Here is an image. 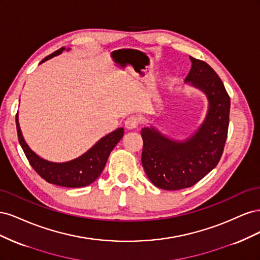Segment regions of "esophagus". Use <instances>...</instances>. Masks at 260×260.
<instances>
[{
	"mask_svg": "<svg viewBox=\"0 0 260 260\" xmlns=\"http://www.w3.org/2000/svg\"><path fill=\"white\" fill-rule=\"evenodd\" d=\"M139 123H140V119H139V117H137V116H131V117L127 118V119H125V121H124L125 128L130 129V130L138 128Z\"/></svg>",
	"mask_w": 260,
	"mask_h": 260,
	"instance_id": "1",
	"label": "esophagus"
}]
</instances>
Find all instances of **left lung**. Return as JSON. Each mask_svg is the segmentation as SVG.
<instances>
[{"label":"left lung","mask_w":260,"mask_h":260,"mask_svg":"<svg viewBox=\"0 0 260 260\" xmlns=\"http://www.w3.org/2000/svg\"><path fill=\"white\" fill-rule=\"evenodd\" d=\"M192 68L185 78L208 99V113L199 130L183 142L143 128L142 166L151 182L162 190L176 191L198 183L221 158L229 128L230 96L207 62L190 56Z\"/></svg>","instance_id":"obj_1"}]
</instances>
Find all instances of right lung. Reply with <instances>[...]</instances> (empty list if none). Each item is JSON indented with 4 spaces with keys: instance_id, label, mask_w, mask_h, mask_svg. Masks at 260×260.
Returning a JSON list of instances; mask_svg holds the SVG:
<instances>
[{
    "instance_id": "obj_1",
    "label": "right lung",
    "mask_w": 260,
    "mask_h": 260,
    "mask_svg": "<svg viewBox=\"0 0 260 260\" xmlns=\"http://www.w3.org/2000/svg\"><path fill=\"white\" fill-rule=\"evenodd\" d=\"M64 50L65 48H61L52 53L49 56L43 58L41 62L56 56ZM16 128L18 141L31 167L46 182L65 187H81L94 182L103 171L109 154L123 137V128H118L104 138H102L95 145L92 146L88 152L78 157V158L66 162H52L41 158L34 151H31V148L28 146L21 135L17 115Z\"/></svg>"
}]
</instances>
